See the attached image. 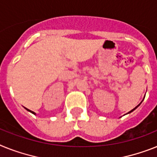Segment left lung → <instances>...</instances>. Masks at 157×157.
I'll return each mask as SVG.
<instances>
[{
    "mask_svg": "<svg viewBox=\"0 0 157 157\" xmlns=\"http://www.w3.org/2000/svg\"><path fill=\"white\" fill-rule=\"evenodd\" d=\"M137 105V106H136V108H135V109H132V110H131V111H130V112H128V113H132V111H134V110H135V109H136V108H137V107H138V106H139V105Z\"/></svg>",
    "mask_w": 157,
    "mask_h": 157,
    "instance_id": "left-lung-1",
    "label": "left lung"
}]
</instances>
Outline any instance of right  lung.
Returning a JSON list of instances; mask_svg holds the SVG:
<instances>
[{
  "mask_svg": "<svg viewBox=\"0 0 157 157\" xmlns=\"http://www.w3.org/2000/svg\"><path fill=\"white\" fill-rule=\"evenodd\" d=\"M27 109L28 111H29V112H31V113H33V114H35V113H34V112H33V111H30V110H29V109Z\"/></svg>",
  "mask_w": 157,
  "mask_h": 157,
  "instance_id": "right-lung-1",
  "label": "right lung"
}]
</instances>
